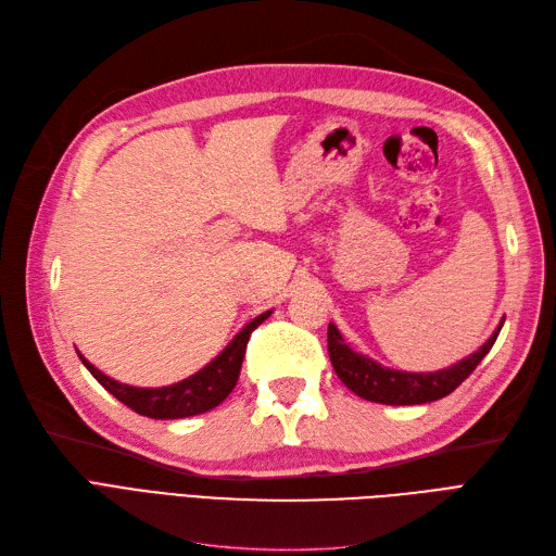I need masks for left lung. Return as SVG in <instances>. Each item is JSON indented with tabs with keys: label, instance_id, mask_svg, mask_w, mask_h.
<instances>
[{
	"label": "left lung",
	"instance_id": "obj_1",
	"mask_svg": "<svg viewBox=\"0 0 556 556\" xmlns=\"http://www.w3.org/2000/svg\"><path fill=\"white\" fill-rule=\"evenodd\" d=\"M501 327L503 319L478 352L433 374L396 371V368H387L371 357L359 355V352L345 343L336 325H329L327 329V348L336 376L357 396L374 403H384V406H417V403L439 401L457 390L476 371V366L482 362L486 352L492 350Z\"/></svg>",
	"mask_w": 556,
	"mask_h": 556
}]
</instances>
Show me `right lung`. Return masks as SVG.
I'll use <instances>...</instances> for the list:
<instances>
[{
  "mask_svg": "<svg viewBox=\"0 0 556 556\" xmlns=\"http://www.w3.org/2000/svg\"><path fill=\"white\" fill-rule=\"evenodd\" d=\"M271 315V311H266L257 315L250 323L233 336V341L217 355L211 364H206L201 371L194 376L185 378L180 382L166 384V387H131L123 384L106 374L94 368L86 357H78L83 366L94 376V380L104 387L106 392H111L117 401H123L127 408L134 413L153 417V419H180V417H192L201 415L220 403L231 394L233 387H237L239 374H241V364L245 355V345L250 341V333L255 331L264 319Z\"/></svg>",
  "mask_w": 556,
  "mask_h": 556,
  "instance_id": "add662e5",
  "label": "right lung"
}]
</instances>
